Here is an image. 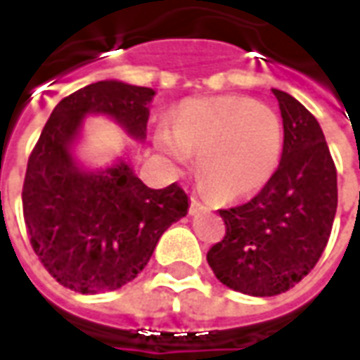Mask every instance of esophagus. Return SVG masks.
<instances>
[{"mask_svg":"<svg viewBox=\"0 0 360 360\" xmlns=\"http://www.w3.org/2000/svg\"><path fill=\"white\" fill-rule=\"evenodd\" d=\"M198 210H202V202L198 200V196H191V214H196Z\"/></svg>","mask_w":360,"mask_h":360,"instance_id":"esophagus-1","label":"esophagus"}]
</instances>
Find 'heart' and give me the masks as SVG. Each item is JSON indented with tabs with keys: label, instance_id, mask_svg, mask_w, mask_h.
<instances>
[{
	"label": "heart",
	"instance_id": "1",
	"mask_svg": "<svg viewBox=\"0 0 360 360\" xmlns=\"http://www.w3.org/2000/svg\"><path fill=\"white\" fill-rule=\"evenodd\" d=\"M156 142L173 162L196 156L198 179L212 195L243 198L278 169L283 125L270 105L252 98H202L183 103L172 129L158 127Z\"/></svg>",
	"mask_w": 360,
	"mask_h": 360
}]
</instances>
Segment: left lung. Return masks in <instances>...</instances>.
Listing matches in <instances>:
<instances>
[{"mask_svg": "<svg viewBox=\"0 0 360 360\" xmlns=\"http://www.w3.org/2000/svg\"><path fill=\"white\" fill-rule=\"evenodd\" d=\"M271 92L283 119L278 169L249 202L219 210L226 237L206 255L224 285L252 297L285 293L316 266L338 208V173L316 117Z\"/></svg>", "mask_w": 360, "mask_h": 360, "instance_id": "8db88e82", "label": "left lung"}]
</instances>
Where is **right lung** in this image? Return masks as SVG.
I'll return each instance as SVG.
<instances>
[{
  "instance_id": "right-lung-1",
  "label": "right lung",
  "mask_w": 360,
  "mask_h": 360,
  "mask_svg": "<svg viewBox=\"0 0 360 360\" xmlns=\"http://www.w3.org/2000/svg\"><path fill=\"white\" fill-rule=\"evenodd\" d=\"M154 96L121 81L92 82L53 108L28 158L22 212L32 249L77 293L133 281L165 229L187 216L188 196L177 183L150 188L125 158L92 169L75 152L89 115L110 117L133 141H144Z\"/></svg>"
}]
</instances>
